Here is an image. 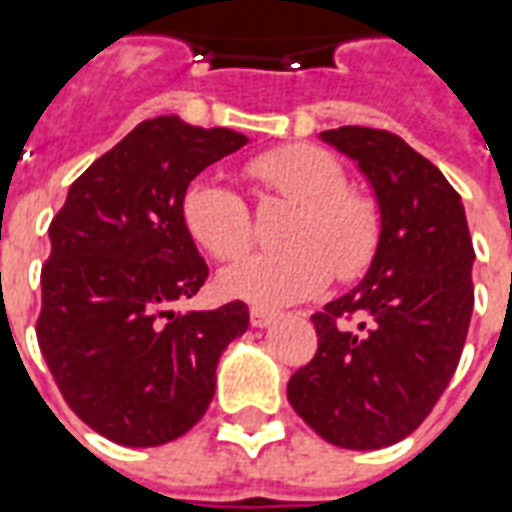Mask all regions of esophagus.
Masks as SVG:
<instances>
[{"mask_svg":"<svg viewBox=\"0 0 512 512\" xmlns=\"http://www.w3.org/2000/svg\"><path fill=\"white\" fill-rule=\"evenodd\" d=\"M249 321H252L255 329H266V326H271V323L277 321V312L266 310V307H252V310H249Z\"/></svg>","mask_w":512,"mask_h":512,"instance_id":"obj_1","label":"esophagus"}]
</instances>
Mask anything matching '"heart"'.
Returning <instances> with one entry per match:
<instances>
[{
  "instance_id": "heart-1",
  "label": "heart",
  "mask_w": 512,
  "mask_h": 512,
  "mask_svg": "<svg viewBox=\"0 0 512 512\" xmlns=\"http://www.w3.org/2000/svg\"><path fill=\"white\" fill-rule=\"evenodd\" d=\"M249 178L268 197L296 202L285 227L288 249L260 252L222 274V290L266 307L321 293L332 277L354 282L373 266L381 244V213L365 194L348 189L345 167L321 147L285 145L249 161ZM189 235L216 260H235L255 241V216L244 194L200 178L180 200Z\"/></svg>"
}]
</instances>
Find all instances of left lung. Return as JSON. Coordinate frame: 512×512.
<instances>
[{"label":"left lung","mask_w":512,"mask_h":512,"mask_svg":"<svg viewBox=\"0 0 512 512\" xmlns=\"http://www.w3.org/2000/svg\"><path fill=\"white\" fill-rule=\"evenodd\" d=\"M323 139L373 183L381 244L365 279L312 315L318 351L288 381L307 425L345 450H381L422 425L444 395L474 310V246L461 194L384 128Z\"/></svg>","instance_id":"obj_1"}]
</instances>
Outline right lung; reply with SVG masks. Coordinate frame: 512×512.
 <instances>
[{
    "instance_id": "1",
    "label": "right lung",
    "mask_w": 512,
    "mask_h": 512,
    "mask_svg": "<svg viewBox=\"0 0 512 512\" xmlns=\"http://www.w3.org/2000/svg\"><path fill=\"white\" fill-rule=\"evenodd\" d=\"M246 145L230 128L153 117L73 180L40 271V354L73 414L126 447H158L208 411L244 301L175 312L208 266L180 216L202 169Z\"/></svg>"
}]
</instances>
